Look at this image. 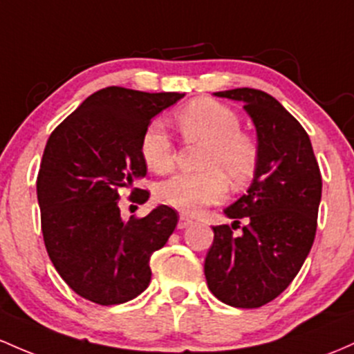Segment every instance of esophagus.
Returning a JSON list of instances; mask_svg holds the SVG:
<instances>
[{
  "instance_id": "esophagus-1",
  "label": "esophagus",
  "mask_w": 354,
  "mask_h": 354,
  "mask_svg": "<svg viewBox=\"0 0 354 354\" xmlns=\"http://www.w3.org/2000/svg\"><path fill=\"white\" fill-rule=\"evenodd\" d=\"M189 225H193V220L186 215H180V221H178V228L183 230V228H188Z\"/></svg>"
}]
</instances>
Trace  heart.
Segmentation results:
<instances>
[{"mask_svg":"<svg viewBox=\"0 0 354 354\" xmlns=\"http://www.w3.org/2000/svg\"><path fill=\"white\" fill-rule=\"evenodd\" d=\"M174 120L188 142L207 149L196 174L181 173L162 181L156 189L161 203L183 213L201 212L218 203L227 193V180L242 188L254 178L259 166V145L243 133L240 118L230 107L212 99H196L174 112ZM141 156L151 171L165 174L174 166V146L161 120L146 127L141 138Z\"/></svg>","mask_w":354,"mask_h":354,"instance_id":"b5f03b06","label":"heart"}]
</instances>
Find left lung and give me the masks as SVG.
<instances>
[{
    "instance_id": "obj_1",
    "label": "left lung",
    "mask_w": 354,
    "mask_h": 354,
    "mask_svg": "<svg viewBox=\"0 0 354 354\" xmlns=\"http://www.w3.org/2000/svg\"><path fill=\"white\" fill-rule=\"evenodd\" d=\"M215 95L243 102L260 156L247 195L223 209L232 227H213L205 277L221 302L254 309L284 292L309 255L322 180L308 133L279 100L248 87ZM240 219L246 225L235 236Z\"/></svg>"
}]
</instances>
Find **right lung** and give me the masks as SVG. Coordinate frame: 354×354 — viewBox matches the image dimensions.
<instances>
[{
  "label": "right lung",
  "instance_id": "right-lung-1",
  "mask_svg": "<svg viewBox=\"0 0 354 354\" xmlns=\"http://www.w3.org/2000/svg\"><path fill=\"white\" fill-rule=\"evenodd\" d=\"M183 97L106 87L46 141L37 178L45 247L60 277L87 301L122 304L149 286V259L168 242L178 213L159 205L126 221L119 193L146 176L141 138L151 119ZM131 196L145 203L149 193L134 188Z\"/></svg>",
  "mask_w": 354,
  "mask_h": 354
}]
</instances>
